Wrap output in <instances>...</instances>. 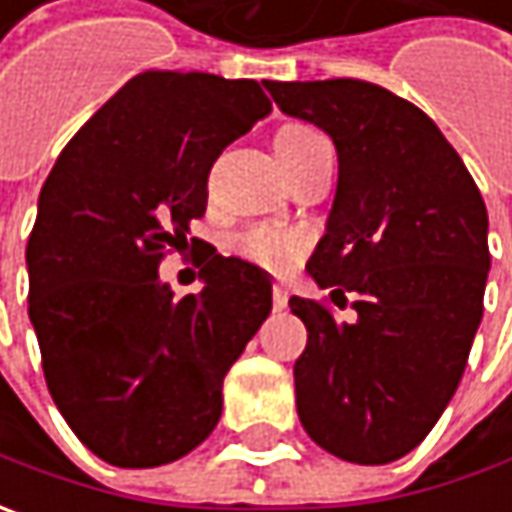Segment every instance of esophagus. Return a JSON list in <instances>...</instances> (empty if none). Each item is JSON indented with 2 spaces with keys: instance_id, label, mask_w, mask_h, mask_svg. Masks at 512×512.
<instances>
[{
  "instance_id": "obj_1",
  "label": "esophagus",
  "mask_w": 512,
  "mask_h": 512,
  "mask_svg": "<svg viewBox=\"0 0 512 512\" xmlns=\"http://www.w3.org/2000/svg\"><path fill=\"white\" fill-rule=\"evenodd\" d=\"M273 307H276V310H285L287 307V287L285 285H273Z\"/></svg>"
}]
</instances>
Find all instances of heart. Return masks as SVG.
Wrapping results in <instances>:
<instances>
[{"instance_id":"heart-1","label":"heart","mask_w":512,"mask_h":512,"mask_svg":"<svg viewBox=\"0 0 512 512\" xmlns=\"http://www.w3.org/2000/svg\"><path fill=\"white\" fill-rule=\"evenodd\" d=\"M316 136H322V133L307 128V125H285L276 133V139H273V148H276L279 162H285L287 156H293L296 150L307 145L310 139H316ZM239 250L250 262L267 267V270H290L299 262V256L305 250V242H302V236L287 233V230L259 227V230L247 233L245 239L239 242Z\"/></svg>"}]
</instances>
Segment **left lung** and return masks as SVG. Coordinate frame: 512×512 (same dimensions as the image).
Masks as SVG:
<instances>
[{"label": "left lung", "mask_w": 512, "mask_h": 512, "mask_svg": "<svg viewBox=\"0 0 512 512\" xmlns=\"http://www.w3.org/2000/svg\"><path fill=\"white\" fill-rule=\"evenodd\" d=\"M287 116L333 139L339 185L307 273L353 293L356 322L290 299L307 436L353 464L407 456L462 382L490 270L487 207L459 153L413 102L362 79L265 82Z\"/></svg>", "instance_id": "obj_1"}]
</instances>
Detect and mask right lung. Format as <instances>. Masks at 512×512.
Listing matches in <instances>:
<instances>
[{
  "instance_id": "1",
  "label": "right lung",
  "mask_w": 512,
  "mask_h": 512,
  "mask_svg": "<svg viewBox=\"0 0 512 512\" xmlns=\"http://www.w3.org/2000/svg\"><path fill=\"white\" fill-rule=\"evenodd\" d=\"M267 113L253 79L145 70L79 128L42 185L28 316L53 402L102 462L159 467L205 442L230 364L270 316V276L216 247L196 256L199 293L176 299L159 279L205 216L213 162Z\"/></svg>"
}]
</instances>
